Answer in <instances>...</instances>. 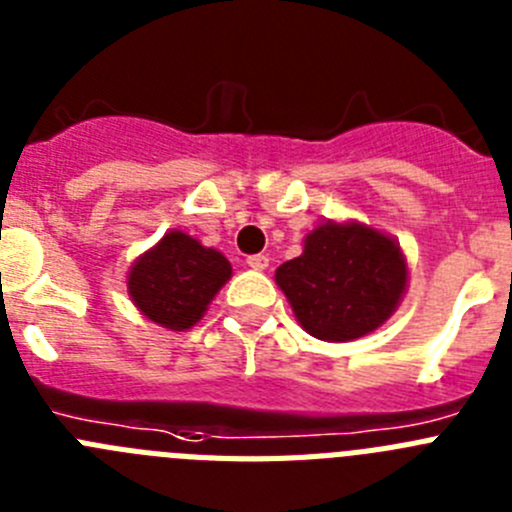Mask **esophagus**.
<instances>
[{
  "label": "esophagus",
  "instance_id": "1",
  "mask_svg": "<svg viewBox=\"0 0 512 512\" xmlns=\"http://www.w3.org/2000/svg\"><path fill=\"white\" fill-rule=\"evenodd\" d=\"M246 264L251 266L253 271H264L266 266H269V259H266L264 253H256V256H248V259H246Z\"/></svg>",
  "mask_w": 512,
  "mask_h": 512
}]
</instances>
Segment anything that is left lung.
<instances>
[{
	"label": "left lung",
	"instance_id": "1",
	"mask_svg": "<svg viewBox=\"0 0 512 512\" xmlns=\"http://www.w3.org/2000/svg\"><path fill=\"white\" fill-rule=\"evenodd\" d=\"M408 277L395 235L359 220H325L312 228L300 256L274 274L297 323L328 343L382 328L408 292Z\"/></svg>",
	"mask_w": 512,
	"mask_h": 512
}]
</instances>
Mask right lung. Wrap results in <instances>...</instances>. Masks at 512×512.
Returning <instances> with one entry per match:
<instances>
[{
	"mask_svg": "<svg viewBox=\"0 0 512 512\" xmlns=\"http://www.w3.org/2000/svg\"><path fill=\"white\" fill-rule=\"evenodd\" d=\"M230 277L233 266L223 253L174 228L133 261L128 295L151 323L166 330H189L205 318Z\"/></svg>",
	"mask_w": 512,
	"mask_h": 512,
	"instance_id": "1",
	"label": "right lung"
}]
</instances>
